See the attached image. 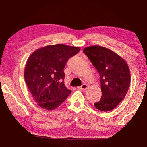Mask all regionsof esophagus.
I'll return each instance as SVG.
<instances>
[{
    "mask_svg": "<svg viewBox=\"0 0 147 147\" xmlns=\"http://www.w3.org/2000/svg\"><path fill=\"white\" fill-rule=\"evenodd\" d=\"M87 87H88V86H87V84H83L81 87H79V88L80 89V90H85V89H87Z\"/></svg>",
    "mask_w": 147,
    "mask_h": 147,
    "instance_id": "esophagus-1",
    "label": "esophagus"
}]
</instances>
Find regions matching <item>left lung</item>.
<instances>
[{"label": "left lung", "instance_id": "8db88e82", "mask_svg": "<svg viewBox=\"0 0 147 147\" xmlns=\"http://www.w3.org/2000/svg\"><path fill=\"white\" fill-rule=\"evenodd\" d=\"M83 51L100 75L102 97L94 103L95 107L102 111H111L128 91L131 82L129 66L121 57L105 47L92 46Z\"/></svg>", "mask_w": 147, "mask_h": 147}]
</instances>
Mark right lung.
<instances>
[{
	"mask_svg": "<svg viewBox=\"0 0 147 147\" xmlns=\"http://www.w3.org/2000/svg\"><path fill=\"white\" fill-rule=\"evenodd\" d=\"M80 47L63 44L49 45L32 53L25 65L24 77L33 98L40 107L52 110L67 98L71 90L64 85V69Z\"/></svg>",
	"mask_w": 147,
	"mask_h": 147,
	"instance_id": "add662e5",
	"label": "right lung"
}]
</instances>
